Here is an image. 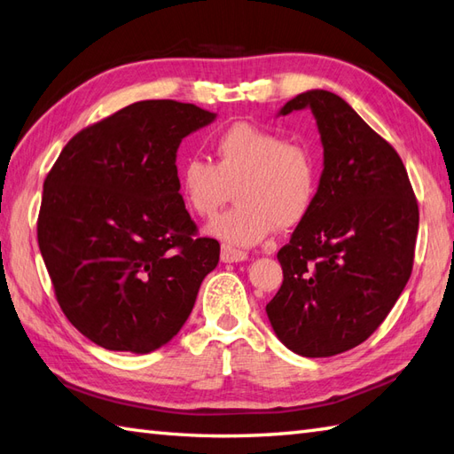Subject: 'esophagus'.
Listing matches in <instances>:
<instances>
[{
    "instance_id": "1",
    "label": "esophagus",
    "mask_w": 454,
    "mask_h": 454,
    "mask_svg": "<svg viewBox=\"0 0 454 454\" xmlns=\"http://www.w3.org/2000/svg\"><path fill=\"white\" fill-rule=\"evenodd\" d=\"M220 259L222 263H242L247 259V254L242 252V249H234L230 246H222L220 249Z\"/></svg>"
}]
</instances>
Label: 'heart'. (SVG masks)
<instances>
[{
    "label": "heart",
    "mask_w": 454,
    "mask_h": 454,
    "mask_svg": "<svg viewBox=\"0 0 454 454\" xmlns=\"http://www.w3.org/2000/svg\"><path fill=\"white\" fill-rule=\"evenodd\" d=\"M216 161L187 158L179 168V191L191 212L215 216L236 187L234 208L207 226L228 246L252 247L278 228H293L312 208L317 166L312 150L283 142L277 132L236 122L212 142Z\"/></svg>",
    "instance_id": "obj_1"
}]
</instances>
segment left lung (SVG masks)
Returning <instances> with one entry per match:
<instances>
[{"mask_svg":"<svg viewBox=\"0 0 454 454\" xmlns=\"http://www.w3.org/2000/svg\"><path fill=\"white\" fill-rule=\"evenodd\" d=\"M310 109L324 169L308 215L277 259L283 285L265 312L273 332L302 356H332L363 343L411 275L419 210L408 171L349 103L310 90L278 117Z\"/></svg>","mask_w":454,"mask_h":454,"instance_id":"8db88e82","label":"left lung"}]
</instances>
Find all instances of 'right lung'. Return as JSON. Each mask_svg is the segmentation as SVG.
Returning <instances> with one entry per match:
<instances>
[{"label": "right lung", "instance_id": "1", "mask_svg": "<svg viewBox=\"0 0 454 454\" xmlns=\"http://www.w3.org/2000/svg\"><path fill=\"white\" fill-rule=\"evenodd\" d=\"M215 119L192 103H132L75 134L46 176L38 247L62 312L105 349L144 355L171 341L218 265L176 166L181 140Z\"/></svg>", "mask_w": 454, "mask_h": 454}]
</instances>
